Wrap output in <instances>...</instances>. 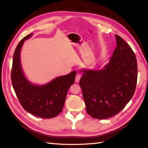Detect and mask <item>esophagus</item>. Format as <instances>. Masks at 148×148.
I'll return each instance as SVG.
<instances>
[{
  "instance_id": "obj_1",
  "label": "esophagus",
  "mask_w": 148,
  "mask_h": 148,
  "mask_svg": "<svg viewBox=\"0 0 148 148\" xmlns=\"http://www.w3.org/2000/svg\"><path fill=\"white\" fill-rule=\"evenodd\" d=\"M80 78H81V75H80V74L78 73H77V75H76V77H75V82L76 83H78L79 79H80Z\"/></svg>"
}]
</instances>
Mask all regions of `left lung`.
Returning a JSON list of instances; mask_svg holds the SVG:
<instances>
[{
  "label": "left lung",
  "mask_w": 148,
  "mask_h": 148,
  "mask_svg": "<svg viewBox=\"0 0 148 148\" xmlns=\"http://www.w3.org/2000/svg\"><path fill=\"white\" fill-rule=\"evenodd\" d=\"M117 47L108 64L98 70H84L79 80L87 113L97 119L119 114L135 91L137 60L132 49L115 34Z\"/></svg>",
  "instance_id": "obj_1"
}]
</instances>
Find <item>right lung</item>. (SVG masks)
<instances>
[{
    "label": "right lung",
    "mask_w": 148,
    "mask_h": 148,
    "mask_svg": "<svg viewBox=\"0 0 148 148\" xmlns=\"http://www.w3.org/2000/svg\"><path fill=\"white\" fill-rule=\"evenodd\" d=\"M31 36L29 34L22 39L15 49L11 72L12 86L25 110L39 117L51 119L56 117L63 109L67 92L75 82L77 71L57 77L43 86L31 84L22 71L20 55L25 40Z\"/></svg>",
    "instance_id": "right-lung-1"
}]
</instances>
